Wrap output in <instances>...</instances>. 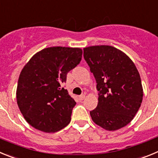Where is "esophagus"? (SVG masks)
I'll return each instance as SVG.
<instances>
[{
    "label": "esophagus",
    "instance_id": "34e87169",
    "mask_svg": "<svg viewBox=\"0 0 158 158\" xmlns=\"http://www.w3.org/2000/svg\"><path fill=\"white\" fill-rule=\"evenodd\" d=\"M85 97H86L85 96V94H82V95H80V96H79V99L80 101H82L83 99L85 98Z\"/></svg>",
    "mask_w": 158,
    "mask_h": 158
}]
</instances>
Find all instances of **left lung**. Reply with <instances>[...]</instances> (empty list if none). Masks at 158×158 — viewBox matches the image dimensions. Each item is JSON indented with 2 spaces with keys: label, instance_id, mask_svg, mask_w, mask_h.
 Instances as JSON below:
<instances>
[{
  "label": "left lung",
  "instance_id": "left-lung-1",
  "mask_svg": "<svg viewBox=\"0 0 158 158\" xmlns=\"http://www.w3.org/2000/svg\"><path fill=\"white\" fill-rule=\"evenodd\" d=\"M83 56L99 91L98 106L89 112L92 120L107 131L125 127L143 102L141 78L135 65L124 52L110 45L84 48Z\"/></svg>",
  "mask_w": 158,
  "mask_h": 158
}]
</instances>
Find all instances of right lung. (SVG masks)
Returning <instances> with one entry per match:
<instances>
[{"instance_id": "add662e5", "label": "right lung", "mask_w": 158, "mask_h": 158, "mask_svg": "<svg viewBox=\"0 0 158 158\" xmlns=\"http://www.w3.org/2000/svg\"><path fill=\"white\" fill-rule=\"evenodd\" d=\"M80 48H45L35 53L19 75L16 100L24 119L44 132L61 130L71 121L76 106L61 84L82 59Z\"/></svg>"}]
</instances>
